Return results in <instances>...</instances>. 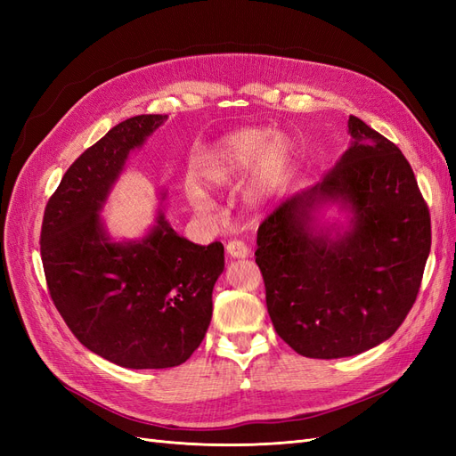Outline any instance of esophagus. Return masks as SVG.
Wrapping results in <instances>:
<instances>
[{"label": "esophagus", "instance_id": "34e87169", "mask_svg": "<svg viewBox=\"0 0 456 456\" xmlns=\"http://www.w3.org/2000/svg\"><path fill=\"white\" fill-rule=\"evenodd\" d=\"M226 253H228L232 258H245L247 255H249V247H247V245H245L243 241H240V240H233V241H228Z\"/></svg>", "mask_w": 456, "mask_h": 456}]
</instances>
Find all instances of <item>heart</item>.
Wrapping results in <instances>:
<instances>
[{"label": "heart", "instance_id": "b5f03b06", "mask_svg": "<svg viewBox=\"0 0 456 456\" xmlns=\"http://www.w3.org/2000/svg\"><path fill=\"white\" fill-rule=\"evenodd\" d=\"M253 168L249 183L243 190L245 203L258 209L265 205L283 183L291 165V144L285 136H273L270 129H240L230 133L205 150L198 165V181L211 190H226ZM186 198L194 211L211 215L213 203L205 191L196 186H186Z\"/></svg>", "mask_w": 456, "mask_h": 456}]
</instances>
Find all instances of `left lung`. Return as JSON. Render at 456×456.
<instances>
[{"instance_id":"8db88e82","label":"left lung","mask_w":456,"mask_h":456,"mask_svg":"<svg viewBox=\"0 0 456 456\" xmlns=\"http://www.w3.org/2000/svg\"><path fill=\"white\" fill-rule=\"evenodd\" d=\"M348 133L335 167L256 232L275 333L314 360L388 340L415 305L432 245L430 211L402 150L355 116ZM327 202L353 213L351 228L333 239L313 224Z\"/></svg>"}]
</instances>
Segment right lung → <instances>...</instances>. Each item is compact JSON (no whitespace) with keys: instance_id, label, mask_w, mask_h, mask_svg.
<instances>
[{"instance_id":"right-lung-1","label":"right lung","mask_w":456,"mask_h":456,"mask_svg":"<svg viewBox=\"0 0 456 456\" xmlns=\"http://www.w3.org/2000/svg\"><path fill=\"white\" fill-rule=\"evenodd\" d=\"M165 119L129 118L87 148L49 198L41 224V260L54 306L86 348L127 369L176 367L194 354L224 270L223 243L188 241L161 211L154 228L134 241H114L101 223L129 151Z\"/></svg>"}]
</instances>
